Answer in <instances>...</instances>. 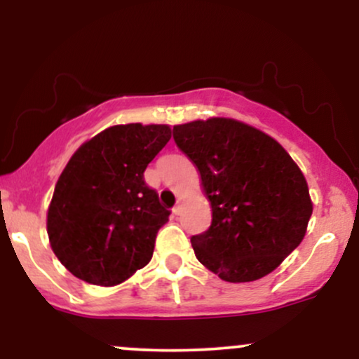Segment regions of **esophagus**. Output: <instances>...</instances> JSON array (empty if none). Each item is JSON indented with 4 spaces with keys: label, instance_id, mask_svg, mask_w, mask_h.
<instances>
[{
    "label": "esophagus",
    "instance_id": "1",
    "mask_svg": "<svg viewBox=\"0 0 359 359\" xmlns=\"http://www.w3.org/2000/svg\"><path fill=\"white\" fill-rule=\"evenodd\" d=\"M182 208H184V197L180 196L179 199H177V205L174 208V214H177V216H179V214L182 212Z\"/></svg>",
    "mask_w": 359,
    "mask_h": 359
}]
</instances>
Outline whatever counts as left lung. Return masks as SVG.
<instances>
[{"label":"left lung","instance_id":"obj_1","mask_svg":"<svg viewBox=\"0 0 359 359\" xmlns=\"http://www.w3.org/2000/svg\"><path fill=\"white\" fill-rule=\"evenodd\" d=\"M201 175L212 221L191 238L196 258L224 282L273 271L306 236L312 201L302 170L275 138L233 118L174 126Z\"/></svg>","mask_w":359,"mask_h":359}]
</instances>
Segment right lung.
Returning <instances> with one entry per match:
<instances>
[{
  "instance_id": "1",
  "label": "right lung",
  "mask_w": 359,
  "mask_h": 359,
  "mask_svg": "<svg viewBox=\"0 0 359 359\" xmlns=\"http://www.w3.org/2000/svg\"><path fill=\"white\" fill-rule=\"evenodd\" d=\"M170 137L168 125L128 123L74 151L47 211L52 251L74 277L114 287L148 265L170 212L143 172Z\"/></svg>"
}]
</instances>
